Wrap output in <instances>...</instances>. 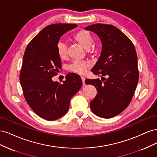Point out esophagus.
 Masks as SVG:
<instances>
[{
  "instance_id": "esophagus-1",
  "label": "esophagus",
  "mask_w": 157,
  "mask_h": 157,
  "mask_svg": "<svg viewBox=\"0 0 157 157\" xmlns=\"http://www.w3.org/2000/svg\"><path fill=\"white\" fill-rule=\"evenodd\" d=\"M81 79H82V84L84 86V85H85V78L84 77H81Z\"/></svg>"
}]
</instances>
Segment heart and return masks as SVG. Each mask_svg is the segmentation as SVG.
<instances>
[{"instance_id":"heart-1","label":"heart","mask_w":157,"mask_h":157,"mask_svg":"<svg viewBox=\"0 0 157 157\" xmlns=\"http://www.w3.org/2000/svg\"><path fill=\"white\" fill-rule=\"evenodd\" d=\"M73 39L84 48L88 49V53L93 54L98 52L99 46L98 44L93 43L94 38L92 33L86 29H80L76 31L73 35ZM57 53L61 59H65L67 55V47L65 43L59 42L57 44ZM88 64L84 61H75L69 67V70L72 72L84 74L86 73L88 68Z\"/></svg>"}]
</instances>
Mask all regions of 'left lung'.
Instances as JSON below:
<instances>
[{
	"label": "left lung",
	"mask_w": 157,
	"mask_h": 157,
	"mask_svg": "<svg viewBox=\"0 0 157 157\" xmlns=\"http://www.w3.org/2000/svg\"><path fill=\"white\" fill-rule=\"evenodd\" d=\"M85 29L101 40V55L92 72L105 79L103 82L99 78L85 80L97 89L90 109L99 117L112 118L124 110L134 94L139 80L136 51L129 38L115 26L97 23Z\"/></svg>",
	"instance_id": "obj_1"
}]
</instances>
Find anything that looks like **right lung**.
I'll return each instance as SVG.
<instances>
[{
  "label": "right lung",
  "instance_id": "add662e5",
  "mask_svg": "<svg viewBox=\"0 0 157 157\" xmlns=\"http://www.w3.org/2000/svg\"><path fill=\"white\" fill-rule=\"evenodd\" d=\"M77 24L56 23L44 27L28 44L20 80L27 103L37 115L55 121L67 113L71 98L82 87L79 75L69 73L62 84L52 78L61 69L57 44L64 33Z\"/></svg>",
  "mask_w": 157,
  "mask_h": 157
}]
</instances>
